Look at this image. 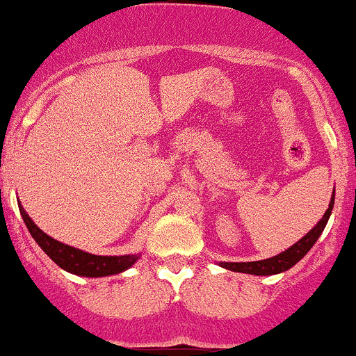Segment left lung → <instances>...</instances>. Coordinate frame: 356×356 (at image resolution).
<instances>
[{"label":"left lung","mask_w":356,"mask_h":356,"mask_svg":"<svg viewBox=\"0 0 356 356\" xmlns=\"http://www.w3.org/2000/svg\"><path fill=\"white\" fill-rule=\"evenodd\" d=\"M334 208V194L332 199H330V204H328V209L325 211L323 218L316 223V225L304 236L300 241H297L296 245L290 246L289 250H285L283 253L276 257H270V259L266 260H257V262H222V267L229 270H236V273H246V274H257V276H270V274L283 273V270L290 269V267L296 266L311 248L316 243V239L320 238V234L323 232L325 225L328 222V216L332 213Z\"/></svg>","instance_id":"1"}]
</instances>
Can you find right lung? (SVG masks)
I'll return each instance as SVG.
<instances>
[{
  "instance_id": "obj_1",
  "label": "right lung",
  "mask_w": 356,
  "mask_h": 356,
  "mask_svg": "<svg viewBox=\"0 0 356 356\" xmlns=\"http://www.w3.org/2000/svg\"><path fill=\"white\" fill-rule=\"evenodd\" d=\"M20 215H22L24 223L31 232L33 239L40 245V248L54 260L59 267H63L67 273H73L76 276L87 277H99L110 276V274H118L122 270L129 269L138 260V255H120V257H103L92 255V253L82 252L79 248L67 246L64 243L56 241L54 238L47 236L45 232L35 225L29 215L24 211L22 206H19Z\"/></svg>"
}]
</instances>
